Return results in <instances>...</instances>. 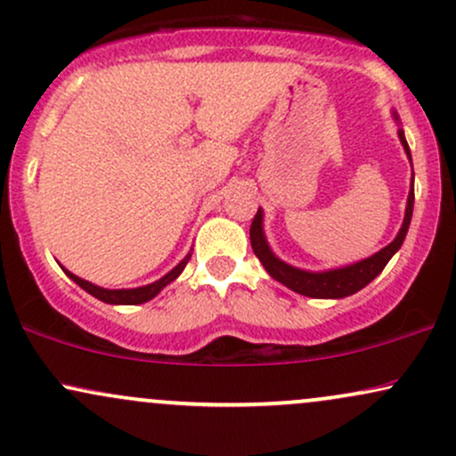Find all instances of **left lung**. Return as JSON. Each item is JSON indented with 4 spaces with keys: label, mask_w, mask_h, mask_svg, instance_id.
Listing matches in <instances>:
<instances>
[{
    "label": "left lung",
    "mask_w": 456,
    "mask_h": 456,
    "mask_svg": "<svg viewBox=\"0 0 456 456\" xmlns=\"http://www.w3.org/2000/svg\"><path fill=\"white\" fill-rule=\"evenodd\" d=\"M395 119H399L396 118V113H395ZM399 139L411 160L410 145H407L403 130H399ZM411 212H413V182H411L410 197H407L405 218H403L401 232L396 233V238L392 240L386 248H381L379 253H375L373 257L362 259L358 261V264L345 265V268H337V270L306 272V270H297L294 265L281 261L274 253H272L268 242H265L264 224H261L264 223V212L261 210H257V214H255L253 218V224H250V246H253L255 255H257L261 264H264V268L268 270L272 279L282 282V285L289 287V289H294L296 294H302L308 297H322V300H326V297H347L369 285V282L386 268V264H388L392 255L401 248L403 240H405L407 235V229H410Z\"/></svg>",
    "instance_id": "obj_1"
}]
</instances>
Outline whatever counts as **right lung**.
<instances>
[{"label":"right lung","mask_w":456,"mask_h":456,"mask_svg":"<svg viewBox=\"0 0 456 456\" xmlns=\"http://www.w3.org/2000/svg\"><path fill=\"white\" fill-rule=\"evenodd\" d=\"M188 259H191V253H188L186 257L182 259L180 264H177L175 268L169 272V274L162 276L160 281L151 282V285H145V287H137V289H102V287L92 285L90 281L78 279V276L72 274V272H68V270H64V272H66L68 276H70L72 281L77 282L78 287H83V289H86L87 294H92L94 297H98V300L107 302V305H143V302L151 300V297L159 294L162 287H167L171 281H175L177 276H180V272L186 268Z\"/></svg>","instance_id":"add662e5"}]
</instances>
